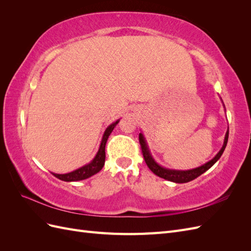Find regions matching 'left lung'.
<instances>
[{
  "mask_svg": "<svg viewBox=\"0 0 251 251\" xmlns=\"http://www.w3.org/2000/svg\"><path fill=\"white\" fill-rule=\"evenodd\" d=\"M223 105H224V103H223ZM228 134H229V130H227V132L225 134L224 143H223L221 150L219 151V153L214 158H212L211 160H209L208 162L199 166V168H196V169H193V170H187V171L171 170V169L163 168V166H161L160 164H158L155 161V159L153 158V156H151L150 149L148 147L147 140H146V138H144V136H143L142 133L139 134V142H140L142 154H143V157H144V161H146L147 165L149 166V169L151 172H153L155 175H157L158 177L163 178L165 180L172 181V182H175V183H186V182H189V181L196 179L197 177H199L200 175H202L203 173H205L207 170H209L211 166L219 160L220 157L222 156L223 151L226 148L227 141H228Z\"/></svg>",
  "mask_w": 251,
  "mask_h": 251,
  "instance_id": "1",
  "label": "left lung"
}]
</instances>
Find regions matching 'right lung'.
<instances>
[{"mask_svg": "<svg viewBox=\"0 0 251 251\" xmlns=\"http://www.w3.org/2000/svg\"><path fill=\"white\" fill-rule=\"evenodd\" d=\"M119 120H116L115 123L111 124L102 135V139L100 142V149H98L97 153L95 155V157L91 160V162H89L88 164L81 166V168L75 170L73 172L67 173V174H54L52 173L56 178H58L59 180H63L66 182H72V181H80V180H85L87 178H90L93 175L97 174L100 172L104 165V161H105V143H107V140L109 138V136L111 135L112 131L114 130V127L116 126V125L119 123Z\"/></svg>", "mask_w": 251, "mask_h": 251, "instance_id": "add662e5", "label": "right lung"}]
</instances>
